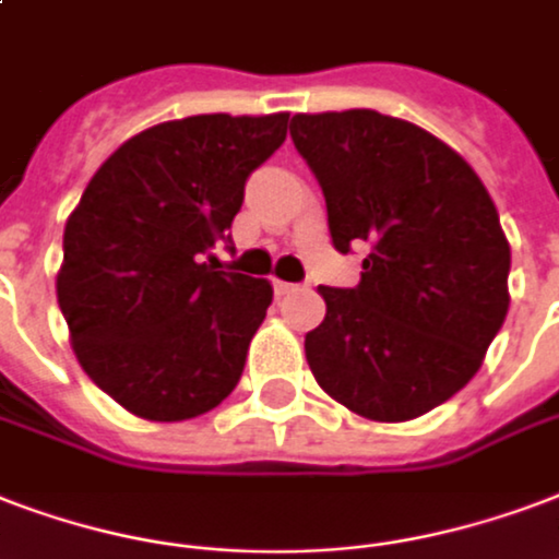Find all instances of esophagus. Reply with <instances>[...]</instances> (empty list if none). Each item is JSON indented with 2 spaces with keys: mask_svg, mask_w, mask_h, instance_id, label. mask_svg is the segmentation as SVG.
Here are the masks:
<instances>
[{
  "mask_svg": "<svg viewBox=\"0 0 559 559\" xmlns=\"http://www.w3.org/2000/svg\"><path fill=\"white\" fill-rule=\"evenodd\" d=\"M272 287H275V293H278V296H287V293H293V289H298L296 284H289V281H272Z\"/></svg>",
  "mask_w": 559,
  "mask_h": 559,
  "instance_id": "34e87169",
  "label": "esophagus"
}]
</instances>
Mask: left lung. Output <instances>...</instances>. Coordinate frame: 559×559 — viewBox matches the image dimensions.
Listing matches in <instances>:
<instances>
[{
	"label": "left lung",
	"mask_w": 559,
	"mask_h": 559,
	"mask_svg": "<svg viewBox=\"0 0 559 559\" xmlns=\"http://www.w3.org/2000/svg\"><path fill=\"white\" fill-rule=\"evenodd\" d=\"M336 251L366 242L357 287H319L305 336L331 399L374 421L440 407L478 372L504 325L510 242L475 169L442 140L378 110L296 114Z\"/></svg>",
	"instance_id": "obj_1"
}]
</instances>
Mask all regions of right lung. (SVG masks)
<instances>
[{"label": "right lung", "mask_w": 559, "mask_h": 559, "mask_svg": "<svg viewBox=\"0 0 559 559\" xmlns=\"http://www.w3.org/2000/svg\"><path fill=\"white\" fill-rule=\"evenodd\" d=\"M289 114L173 119L99 166L63 228L58 305L91 381L128 413L181 421L231 395L272 284L204 263L231 240L246 178Z\"/></svg>", "instance_id": "1"}]
</instances>
